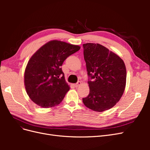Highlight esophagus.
<instances>
[{
	"label": "esophagus",
	"mask_w": 150,
	"mask_h": 150,
	"mask_svg": "<svg viewBox=\"0 0 150 150\" xmlns=\"http://www.w3.org/2000/svg\"><path fill=\"white\" fill-rule=\"evenodd\" d=\"M81 84V82H80V81H78V83H77L76 84H75V87L76 88H78V87H79V86H80Z\"/></svg>",
	"instance_id": "obj_1"
}]
</instances>
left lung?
<instances>
[{
    "mask_svg": "<svg viewBox=\"0 0 150 150\" xmlns=\"http://www.w3.org/2000/svg\"><path fill=\"white\" fill-rule=\"evenodd\" d=\"M84 58L89 81V93L83 99L84 105L103 112L116 105L123 94L126 83L124 61L116 54L99 44H83Z\"/></svg>",
    "mask_w": 150,
    "mask_h": 150,
    "instance_id": "1",
    "label": "left lung"
}]
</instances>
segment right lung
<instances>
[{
    "instance_id": "1",
    "label": "right lung",
    "mask_w": 150,
    "mask_h": 150,
    "mask_svg": "<svg viewBox=\"0 0 150 150\" xmlns=\"http://www.w3.org/2000/svg\"><path fill=\"white\" fill-rule=\"evenodd\" d=\"M81 47L52 40L40 47L29 60L24 72V86L29 97L43 108L59 104L70 89L61 66ZM60 75L62 77L60 79Z\"/></svg>"
}]
</instances>
